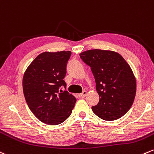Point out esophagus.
Masks as SVG:
<instances>
[{
  "instance_id": "1",
  "label": "esophagus",
  "mask_w": 154,
  "mask_h": 154,
  "mask_svg": "<svg viewBox=\"0 0 154 154\" xmlns=\"http://www.w3.org/2000/svg\"><path fill=\"white\" fill-rule=\"evenodd\" d=\"M86 94H87V92H86V91H83V92H82V93H81V94H79V97H81V98H84V97H86Z\"/></svg>"
}]
</instances>
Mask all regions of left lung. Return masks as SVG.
Listing matches in <instances>:
<instances>
[{
	"instance_id": "obj_1",
	"label": "left lung",
	"mask_w": 154,
	"mask_h": 154,
	"mask_svg": "<svg viewBox=\"0 0 154 154\" xmlns=\"http://www.w3.org/2000/svg\"><path fill=\"white\" fill-rule=\"evenodd\" d=\"M80 57L91 68L99 96V103L91 107L94 113L109 121L123 116L136 93V81L128 63L117 52L97 49L82 52Z\"/></svg>"
}]
</instances>
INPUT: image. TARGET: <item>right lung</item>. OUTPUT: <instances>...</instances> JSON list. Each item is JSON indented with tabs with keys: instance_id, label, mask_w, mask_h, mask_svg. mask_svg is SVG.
<instances>
[{
	"instance_id": "add662e5",
	"label": "right lung",
	"mask_w": 154,
	"mask_h": 154,
	"mask_svg": "<svg viewBox=\"0 0 154 154\" xmlns=\"http://www.w3.org/2000/svg\"><path fill=\"white\" fill-rule=\"evenodd\" d=\"M71 52H45L32 61L23 77V91L29 108L41 122L57 125L71 115L76 99L63 80Z\"/></svg>"
}]
</instances>
